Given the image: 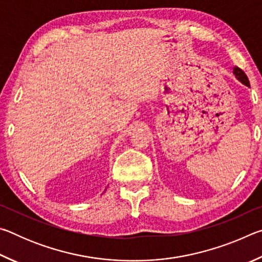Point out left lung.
<instances>
[{"mask_svg":"<svg viewBox=\"0 0 262 262\" xmlns=\"http://www.w3.org/2000/svg\"><path fill=\"white\" fill-rule=\"evenodd\" d=\"M233 75L236 76V78L238 79V81H241L244 85H246L250 88V82H248V78L246 76V74L243 72V70L241 68L238 67H234L233 68Z\"/></svg>","mask_w":262,"mask_h":262,"instance_id":"left-lung-1","label":"left lung"}]
</instances>
